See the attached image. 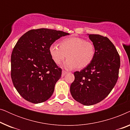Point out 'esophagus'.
I'll use <instances>...</instances> for the list:
<instances>
[{"label":"esophagus","mask_w":130,"mask_h":130,"mask_svg":"<svg viewBox=\"0 0 130 130\" xmlns=\"http://www.w3.org/2000/svg\"><path fill=\"white\" fill-rule=\"evenodd\" d=\"M67 73V72L65 70H63L62 71V76H64L65 75V74H66Z\"/></svg>","instance_id":"34e87169"}]
</instances>
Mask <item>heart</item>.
Here are the masks:
<instances>
[{
    "instance_id": "obj_1",
    "label": "heart",
    "mask_w": 130,
    "mask_h": 130,
    "mask_svg": "<svg viewBox=\"0 0 130 130\" xmlns=\"http://www.w3.org/2000/svg\"><path fill=\"white\" fill-rule=\"evenodd\" d=\"M49 52L56 64L61 63L67 56L66 68L83 69L93 61L96 49L92 42L79 37H70L61 41L60 46L55 43L51 44Z\"/></svg>"
}]
</instances>
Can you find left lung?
Instances as JSON below:
<instances>
[{
	"label": "left lung",
	"instance_id": "obj_1",
	"mask_svg": "<svg viewBox=\"0 0 130 130\" xmlns=\"http://www.w3.org/2000/svg\"><path fill=\"white\" fill-rule=\"evenodd\" d=\"M96 49L93 61L83 70L74 73L70 93L84 105L98 104L109 95L116 84L120 57L114 45L106 37L89 35Z\"/></svg>",
	"mask_w": 130,
	"mask_h": 130
}]
</instances>
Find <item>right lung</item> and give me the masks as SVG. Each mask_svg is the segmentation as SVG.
<instances>
[{"mask_svg": "<svg viewBox=\"0 0 130 130\" xmlns=\"http://www.w3.org/2000/svg\"><path fill=\"white\" fill-rule=\"evenodd\" d=\"M69 33L47 28L31 29L16 44L11 55V78L18 92L33 104L45 102L53 95L61 76L49 48Z\"/></svg>", "mask_w": 130, "mask_h": 130, "instance_id": "right-lung-1", "label": "right lung"}]
</instances>
